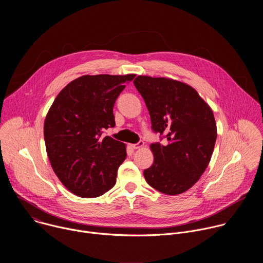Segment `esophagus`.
Returning a JSON list of instances; mask_svg holds the SVG:
<instances>
[{
  "label": "esophagus",
  "mask_w": 263,
  "mask_h": 263,
  "mask_svg": "<svg viewBox=\"0 0 263 263\" xmlns=\"http://www.w3.org/2000/svg\"><path fill=\"white\" fill-rule=\"evenodd\" d=\"M144 145V142L143 141H139L138 143H135V144H131V146L134 148V149H137V148H141L143 147Z\"/></svg>",
  "instance_id": "esophagus-1"
}]
</instances>
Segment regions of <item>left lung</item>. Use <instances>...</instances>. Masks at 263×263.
Segmentation results:
<instances>
[{"label":"left lung","mask_w":263,"mask_h":263,"mask_svg":"<svg viewBox=\"0 0 263 263\" xmlns=\"http://www.w3.org/2000/svg\"><path fill=\"white\" fill-rule=\"evenodd\" d=\"M134 85L143 98L152 128L167 133V143H152L154 163L143 171L158 192L177 196L199 181L207 168L217 136L210 106L184 82L164 77L137 76Z\"/></svg>","instance_id":"obj_1"}]
</instances>
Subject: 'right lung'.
<instances>
[{"mask_svg":"<svg viewBox=\"0 0 263 263\" xmlns=\"http://www.w3.org/2000/svg\"><path fill=\"white\" fill-rule=\"evenodd\" d=\"M135 73L84 74L69 82L51 105L44 125L47 154L66 189L96 198L117 183L126 144L102 132L116 126L114 106Z\"/></svg>","mask_w":263,"mask_h":263,"instance_id":"right-lung-1","label":"right lung"}]
</instances>
